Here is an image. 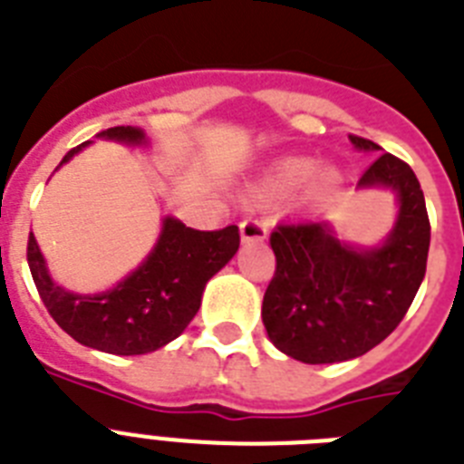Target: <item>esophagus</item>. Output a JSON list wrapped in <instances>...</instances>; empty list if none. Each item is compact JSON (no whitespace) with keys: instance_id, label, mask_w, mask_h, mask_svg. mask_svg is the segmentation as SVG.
<instances>
[{"instance_id":"obj_1","label":"esophagus","mask_w":464,"mask_h":464,"mask_svg":"<svg viewBox=\"0 0 464 464\" xmlns=\"http://www.w3.org/2000/svg\"><path fill=\"white\" fill-rule=\"evenodd\" d=\"M239 229L244 244H258V241H266L267 237V223L263 218H246V220H241Z\"/></svg>"}]
</instances>
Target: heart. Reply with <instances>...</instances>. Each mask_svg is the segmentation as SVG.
<instances>
[{
  "mask_svg": "<svg viewBox=\"0 0 464 464\" xmlns=\"http://www.w3.org/2000/svg\"><path fill=\"white\" fill-rule=\"evenodd\" d=\"M315 175V163L308 159H289L282 160L266 182V191H289L301 187L304 182H308L310 178ZM320 185L332 187L336 185V175L332 170L323 172L320 175Z\"/></svg>",
  "mask_w": 464,
  "mask_h": 464,
  "instance_id": "b5f03b06",
  "label": "heart"
}]
</instances>
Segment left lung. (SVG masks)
<instances>
[{"instance_id":"8db88e82","label":"left lung","mask_w":464,"mask_h":464,"mask_svg":"<svg viewBox=\"0 0 464 464\" xmlns=\"http://www.w3.org/2000/svg\"><path fill=\"white\" fill-rule=\"evenodd\" d=\"M355 149L379 154L358 187L396 191L398 218L377 248H353L324 220L279 223L270 235L275 275L263 296L270 342L308 365L367 353L401 324L427 273L430 216L412 168L365 137Z\"/></svg>"}]
</instances>
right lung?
Returning a JSON list of instances; mask_svg holds the SVG:
<instances>
[{"label": "right lung", "mask_w": 464, "mask_h": 464, "mask_svg": "<svg viewBox=\"0 0 464 464\" xmlns=\"http://www.w3.org/2000/svg\"><path fill=\"white\" fill-rule=\"evenodd\" d=\"M106 140L141 144L140 128L118 125L99 132ZM90 141L71 149L59 166ZM239 248V227L201 232L175 218L163 220L154 251L135 273L102 294H72L53 285L33 232L28 237V266L42 304L66 334L82 346L113 355H141L178 339L197 315L204 286L232 260Z\"/></svg>", "instance_id": "obj_1"}]
</instances>
